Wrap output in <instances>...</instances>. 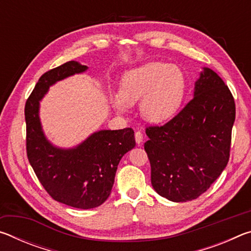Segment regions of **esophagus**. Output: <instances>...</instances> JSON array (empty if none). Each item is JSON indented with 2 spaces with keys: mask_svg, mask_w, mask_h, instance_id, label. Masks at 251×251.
Returning <instances> with one entry per match:
<instances>
[{
  "mask_svg": "<svg viewBox=\"0 0 251 251\" xmlns=\"http://www.w3.org/2000/svg\"><path fill=\"white\" fill-rule=\"evenodd\" d=\"M135 141L137 144H141L143 142V133L141 130H137L135 133Z\"/></svg>",
  "mask_w": 251,
  "mask_h": 251,
  "instance_id": "34e87169",
  "label": "esophagus"
}]
</instances>
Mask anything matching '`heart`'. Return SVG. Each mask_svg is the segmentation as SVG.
Instances as JSON below:
<instances>
[{
  "label": "heart",
  "mask_w": 251,
  "mask_h": 251,
  "mask_svg": "<svg viewBox=\"0 0 251 251\" xmlns=\"http://www.w3.org/2000/svg\"><path fill=\"white\" fill-rule=\"evenodd\" d=\"M182 72L167 63L151 62L127 72L121 83V94L112 96L117 110L125 112L128 104L141 100L139 108L145 120L159 123L172 117L184 95Z\"/></svg>",
  "instance_id": "b5f03b06"
}]
</instances>
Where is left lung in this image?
Instances as JSON below:
<instances>
[{
    "mask_svg": "<svg viewBox=\"0 0 251 251\" xmlns=\"http://www.w3.org/2000/svg\"><path fill=\"white\" fill-rule=\"evenodd\" d=\"M235 117L231 92L203 67L192 100L165 125L146 128L144 147L156 193L175 202L205 193L228 164Z\"/></svg>",
    "mask_w": 251,
    "mask_h": 251,
    "instance_id": "1",
    "label": "left lung"
}]
</instances>
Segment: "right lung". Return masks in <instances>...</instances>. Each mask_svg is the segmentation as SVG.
<instances>
[{
    "instance_id": "add662e5",
    "label": "right lung",
    "mask_w": 251,
    "mask_h": 251,
    "mask_svg": "<svg viewBox=\"0 0 251 251\" xmlns=\"http://www.w3.org/2000/svg\"><path fill=\"white\" fill-rule=\"evenodd\" d=\"M86 70L70 61L46 72L25 104L26 152L33 171L54 201L79 209L99 207L108 198L120 160L136 145L131 128L96 131L70 150L55 147L46 139L40 100L50 85Z\"/></svg>"
}]
</instances>
